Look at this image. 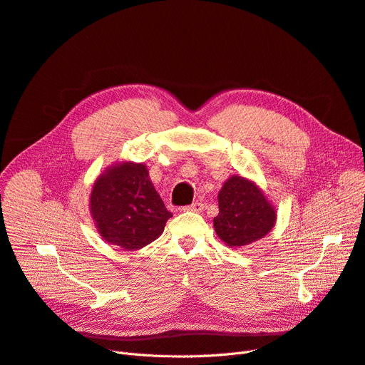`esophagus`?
<instances>
[{
	"instance_id": "esophagus-1",
	"label": "esophagus",
	"mask_w": 365,
	"mask_h": 365,
	"mask_svg": "<svg viewBox=\"0 0 365 365\" xmlns=\"http://www.w3.org/2000/svg\"><path fill=\"white\" fill-rule=\"evenodd\" d=\"M202 209H204V204L201 201H195L191 205H185V207H183L185 212H197V213L201 212Z\"/></svg>"
}]
</instances>
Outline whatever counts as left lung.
I'll list each match as a JSON object with an SVG mask.
<instances>
[{
  "label": "left lung",
  "instance_id": "obj_1",
  "mask_svg": "<svg viewBox=\"0 0 365 365\" xmlns=\"http://www.w3.org/2000/svg\"><path fill=\"white\" fill-rule=\"evenodd\" d=\"M219 215L213 219L219 239L231 247L262 239L276 222V210L261 189L240 176L230 178L217 195Z\"/></svg>",
  "mask_w": 365,
  "mask_h": 365
}]
</instances>
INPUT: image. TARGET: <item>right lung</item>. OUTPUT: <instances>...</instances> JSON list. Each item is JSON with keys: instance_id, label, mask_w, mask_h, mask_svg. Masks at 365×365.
Wrapping results in <instances>:
<instances>
[{"instance_id": "1", "label": "right lung", "mask_w": 365, "mask_h": 365, "mask_svg": "<svg viewBox=\"0 0 365 365\" xmlns=\"http://www.w3.org/2000/svg\"><path fill=\"white\" fill-rule=\"evenodd\" d=\"M91 213L104 240L128 250L156 240L173 216L146 167L133 163L107 168L93 183Z\"/></svg>"}]
</instances>
